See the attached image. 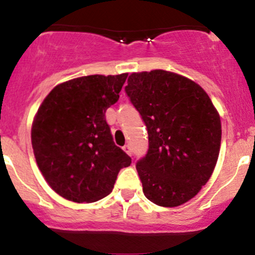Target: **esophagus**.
Returning a JSON list of instances; mask_svg holds the SVG:
<instances>
[{"label": "esophagus", "instance_id": "obj_1", "mask_svg": "<svg viewBox=\"0 0 255 255\" xmlns=\"http://www.w3.org/2000/svg\"><path fill=\"white\" fill-rule=\"evenodd\" d=\"M123 150H125L128 155H132V146H130L129 144H127V145L123 146Z\"/></svg>", "mask_w": 255, "mask_h": 255}]
</instances>
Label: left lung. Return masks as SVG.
Instances as JSON below:
<instances>
[{
  "label": "left lung",
  "mask_w": 255,
  "mask_h": 255,
  "mask_svg": "<svg viewBox=\"0 0 255 255\" xmlns=\"http://www.w3.org/2000/svg\"><path fill=\"white\" fill-rule=\"evenodd\" d=\"M125 91L148 130L149 149L135 164L144 195L158 206L185 204L217 163L222 134L217 110L200 85L165 70L133 73Z\"/></svg>",
  "instance_id": "1"
}]
</instances>
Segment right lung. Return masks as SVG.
Listing matches in <instances>:
<instances>
[{
	"mask_svg": "<svg viewBox=\"0 0 255 255\" xmlns=\"http://www.w3.org/2000/svg\"><path fill=\"white\" fill-rule=\"evenodd\" d=\"M128 74L90 75L54 87L32 126L35 161L49 186L70 201L95 202L132 163L113 142L107 109L120 99Z\"/></svg>",
	"mask_w": 255,
	"mask_h": 255,
	"instance_id": "obj_1",
	"label": "right lung"
}]
</instances>
